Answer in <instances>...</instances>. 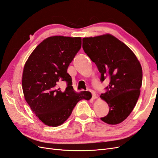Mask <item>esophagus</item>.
Listing matches in <instances>:
<instances>
[{"instance_id":"1","label":"esophagus","mask_w":158,"mask_h":158,"mask_svg":"<svg viewBox=\"0 0 158 158\" xmlns=\"http://www.w3.org/2000/svg\"><path fill=\"white\" fill-rule=\"evenodd\" d=\"M91 93H92V99H96V94H95V93L94 92V91H90Z\"/></svg>"}]
</instances>
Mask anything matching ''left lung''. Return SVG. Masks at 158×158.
<instances>
[{"instance_id": "obj_1", "label": "left lung", "mask_w": 158, "mask_h": 158, "mask_svg": "<svg viewBox=\"0 0 158 158\" xmlns=\"http://www.w3.org/2000/svg\"><path fill=\"white\" fill-rule=\"evenodd\" d=\"M82 47L101 73L110 83L100 95L109 107L107 116L101 120L109 125H117L128 117L140 94L142 69L135 54L117 37L106 33L84 37Z\"/></svg>"}]
</instances>
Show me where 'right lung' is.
<instances>
[{
    "label": "right lung",
    "mask_w": 158,
    "mask_h": 158,
    "mask_svg": "<svg viewBox=\"0 0 158 158\" xmlns=\"http://www.w3.org/2000/svg\"><path fill=\"white\" fill-rule=\"evenodd\" d=\"M81 46L80 37H49L35 47L26 62L22 74L23 95L32 111L47 126L61 125L76 103L91 99L88 92H75L66 72ZM62 81L68 82L64 90L58 87Z\"/></svg>",
    "instance_id": "1"
}]
</instances>
